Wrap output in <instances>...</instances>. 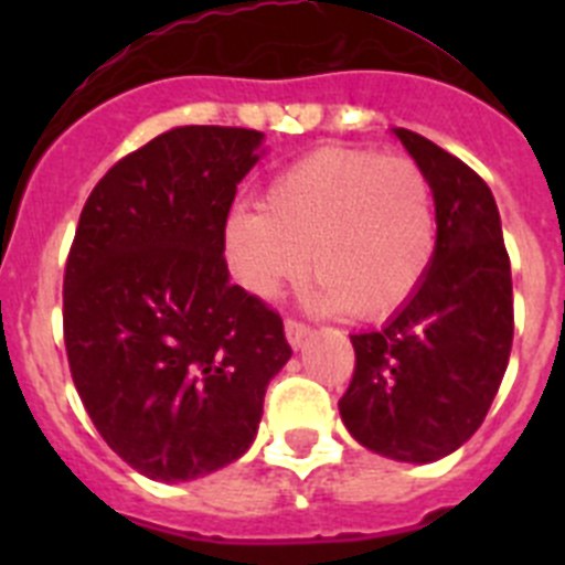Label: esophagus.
I'll use <instances>...</instances> for the list:
<instances>
[{
  "label": "esophagus",
  "mask_w": 565,
  "mask_h": 565,
  "mask_svg": "<svg viewBox=\"0 0 565 565\" xmlns=\"http://www.w3.org/2000/svg\"><path fill=\"white\" fill-rule=\"evenodd\" d=\"M308 333H311V326H308V322H302V319L297 317L286 319V337L288 342H291V348H299V344L306 342Z\"/></svg>",
  "instance_id": "34e87169"
}]
</instances>
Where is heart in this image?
Instances as JSON below:
<instances>
[{"instance_id": "heart-1", "label": "heart", "mask_w": 565, "mask_h": 565, "mask_svg": "<svg viewBox=\"0 0 565 565\" xmlns=\"http://www.w3.org/2000/svg\"><path fill=\"white\" fill-rule=\"evenodd\" d=\"M438 246L433 183L407 154L322 147L282 169L263 209L228 214L234 277L263 299L311 268L319 302L362 319L391 317L424 282Z\"/></svg>"}]
</instances>
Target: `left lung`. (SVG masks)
Wrapping results in <instances>:
<instances>
[{
	"label": "left lung",
	"instance_id": "left-lung-1",
	"mask_svg": "<svg viewBox=\"0 0 565 565\" xmlns=\"http://www.w3.org/2000/svg\"><path fill=\"white\" fill-rule=\"evenodd\" d=\"M396 135L433 183L436 257L387 326L351 337L356 367L339 413L367 450L430 463L481 427L501 387L515 333L512 268L481 174L424 135Z\"/></svg>",
	"mask_w": 565,
	"mask_h": 565
}]
</instances>
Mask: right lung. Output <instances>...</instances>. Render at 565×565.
Listing matches in <instances>:
<instances>
[{"label": "right lung", "instance_id": "right-lung-1", "mask_svg": "<svg viewBox=\"0 0 565 565\" xmlns=\"http://www.w3.org/2000/svg\"><path fill=\"white\" fill-rule=\"evenodd\" d=\"M263 132L178 127L124 154L78 217L64 348L84 411L152 481H192L252 447L282 319L228 282V209Z\"/></svg>", "mask_w": 565, "mask_h": 565}]
</instances>
